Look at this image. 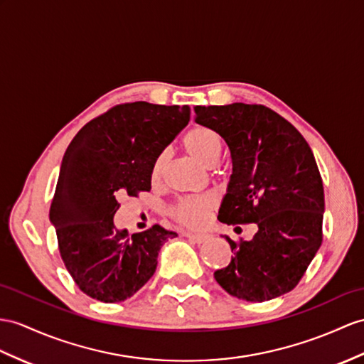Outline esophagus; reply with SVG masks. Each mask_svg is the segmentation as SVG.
<instances>
[{
	"mask_svg": "<svg viewBox=\"0 0 364 364\" xmlns=\"http://www.w3.org/2000/svg\"><path fill=\"white\" fill-rule=\"evenodd\" d=\"M183 236L187 237V239H190V241L194 242V244H203V242H207L208 239H210V236L205 235V233H185Z\"/></svg>",
	"mask_w": 364,
	"mask_h": 364,
	"instance_id": "34e87169",
	"label": "esophagus"
}]
</instances>
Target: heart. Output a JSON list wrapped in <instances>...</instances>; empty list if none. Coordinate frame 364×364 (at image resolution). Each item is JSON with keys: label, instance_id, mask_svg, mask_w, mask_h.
<instances>
[{"label": "heart", "instance_id": "1", "mask_svg": "<svg viewBox=\"0 0 364 364\" xmlns=\"http://www.w3.org/2000/svg\"><path fill=\"white\" fill-rule=\"evenodd\" d=\"M183 148L194 161L203 166H213L223 154V137L215 129L208 127H194L183 136ZM166 162V154L156 157L151 166V181L159 183L164 176V168ZM215 208V199L208 194L203 196H193L179 200L171 208V215L187 227H200L205 223L210 211Z\"/></svg>", "mask_w": 364, "mask_h": 364}]
</instances>
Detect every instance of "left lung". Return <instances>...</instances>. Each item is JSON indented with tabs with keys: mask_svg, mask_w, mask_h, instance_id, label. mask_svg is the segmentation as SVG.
<instances>
[{
	"mask_svg": "<svg viewBox=\"0 0 364 364\" xmlns=\"http://www.w3.org/2000/svg\"><path fill=\"white\" fill-rule=\"evenodd\" d=\"M194 114L199 125L225 140L232 157L218 219L258 225L252 241L223 236L232 261L215 279L250 303L287 294L323 241L324 190L312 149L291 123L262 105L194 106Z\"/></svg>",
	"mask_w": 364,
	"mask_h": 364,
	"instance_id": "obj_1",
	"label": "left lung"
}]
</instances>
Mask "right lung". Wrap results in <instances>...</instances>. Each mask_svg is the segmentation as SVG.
Returning <instances> with one entry per match:
<instances>
[{
    "label": "right lung",
    "mask_w": 364,
    "mask_h": 364,
    "mask_svg": "<svg viewBox=\"0 0 364 364\" xmlns=\"http://www.w3.org/2000/svg\"><path fill=\"white\" fill-rule=\"evenodd\" d=\"M188 122L187 105L125 103L86 123L69 144L49 219L61 259L87 296L131 298L154 274L162 245L177 236L161 225L129 235L114 215L120 194L151 190L153 162Z\"/></svg>",
    "instance_id": "1"
}]
</instances>
